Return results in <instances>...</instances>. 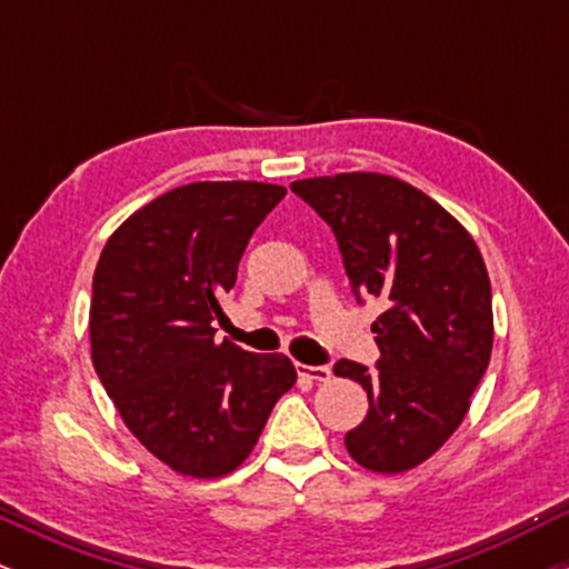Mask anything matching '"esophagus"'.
I'll return each mask as SVG.
<instances>
[{
	"mask_svg": "<svg viewBox=\"0 0 569 569\" xmlns=\"http://www.w3.org/2000/svg\"><path fill=\"white\" fill-rule=\"evenodd\" d=\"M297 375L310 382H329L331 369L329 367H307V363H297Z\"/></svg>",
	"mask_w": 569,
	"mask_h": 569,
	"instance_id": "esophagus-1",
	"label": "esophagus"
}]
</instances>
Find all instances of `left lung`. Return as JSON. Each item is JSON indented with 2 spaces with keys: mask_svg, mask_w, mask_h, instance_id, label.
I'll use <instances>...</instances> for the list:
<instances>
[{
  "mask_svg": "<svg viewBox=\"0 0 569 569\" xmlns=\"http://www.w3.org/2000/svg\"><path fill=\"white\" fill-rule=\"evenodd\" d=\"M291 189L335 230L350 289L385 302L371 323L377 369L335 367L369 398L345 447L367 471L407 473L460 428L487 371L495 321L485 259L447 208L396 176H318Z\"/></svg>",
  "mask_w": 569,
  "mask_h": 569,
  "instance_id": "8db88e82",
  "label": "left lung"
}]
</instances>
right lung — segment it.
Masks as SVG:
<instances>
[{"label":"right lung","mask_w":569,"mask_h":569,"mask_svg":"<svg viewBox=\"0 0 569 569\" xmlns=\"http://www.w3.org/2000/svg\"><path fill=\"white\" fill-rule=\"evenodd\" d=\"M262 181H194L122 221L90 299V358L122 422L192 479L243 466L278 398L297 382L283 352L217 342L221 297L253 230L283 200Z\"/></svg>","instance_id":"obj_1"}]
</instances>
